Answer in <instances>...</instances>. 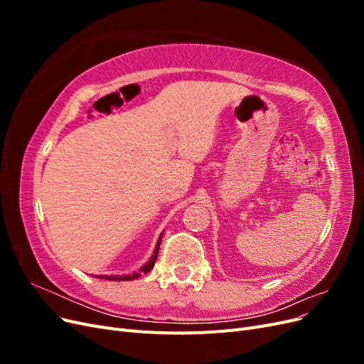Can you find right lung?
<instances>
[{"mask_svg": "<svg viewBox=\"0 0 364 364\" xmlns=\"http://www.w3.org/2000/svg\"><path fill=\"white\" fill-rule=\"evenodd\" d=\"M161 238H162V235L159 237V240H158V245H156V249H155V253H153V257L150 258V261L146 264V266H142L141 267V270H138V272H135V273H132V274H126V277H107V274H105V277H97V278H102V279H109V281H132V279H136L138 277H141V273H147V272H150L151 269H153V266H155V262H156V258H158V252H159V245H161Z\"/></svg>", "mask_w": 364, "mask_h": 364, "instance_id": "1", "label": "right lung"}]
</instances>
